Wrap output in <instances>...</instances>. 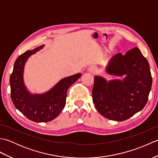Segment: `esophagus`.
<instances>
[{
	"mask_svg": "<svg viewBox=\"0 0 158 158\" xmlns=\"http://www.w3.org/2000/svg\"><path fill=\"white\" fill-rule=\"evenodd\" d=\"M88 70L89 72L92 73H95L97 72V69L96 68L95 66H89V68L88 69Z\"/></svg>",
	"mask_w": 158,
	"mask_h": 158,
	"instance_id": "esophagus-1",
	"label": "esophagus"
}]
</instances>
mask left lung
Here are the masks:
<instances>
[{
    "instance_id": "8db88e82",
    "label": "left lung",
    "mask_w": 158,
    "mask_h": 158,
    "mask_svg": "<svg viewBox=\"0 0 158 158\" xmlns=\"http://www.w3.org/2000/svg\"><path fill=\"white\" fill-rule=\"evenodd\" d=\"M110 75L123 79L94 77L92 98L97 110L106 118L122 122L140 111L148 100L152 77L149 62L138 48L125 55L112 57L106 68Z\"/></svg>"
}]
</instances>
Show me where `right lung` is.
I'll list each match as a JSON object with an SVG mask.
<instances>
[{
  "label": "right lung",
  "mask_w": 158,
  "mask_h": 158,
  "mask_svg": "<svg viewBox=\"0 0 158 158\" xmlns=\"http://www.w3.org/2000/svg\"><path fill=\"white\" fill-rule=\"evenodd\" d=\"M43 47L28 50L20 55L15 60L9 80L13 105L28 119L35 122H48L58 117L65 106L67 90L81 76V73H77L64 77L44 93L30 92L23 81L24 66L29 57Z\"/></svg>",
  "instance_id": "1"
}]
</instances>
